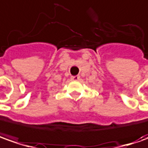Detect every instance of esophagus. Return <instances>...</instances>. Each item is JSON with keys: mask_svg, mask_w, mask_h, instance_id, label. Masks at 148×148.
<instances>
[{"mask_svg": "<svg viewBox=\"0 0 148 148\" xmlns=\"http://www.w3.org/2000/svg\"><path fill=\"white\" fill-rule=\"evenodd\" d=\"M71 79L73 80H79L80 79V76L79 75H75V76H71Z\"/></svg>", "mask_w": 148, "mask_h": 148, "instance_id": "obj_1", "label": "esophagus"}]
</instances>
